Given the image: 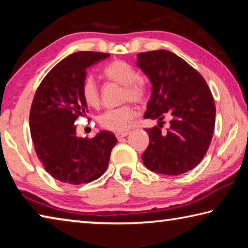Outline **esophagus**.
Masks as SVG:
<instances>
[{
  "mask_svg": "<svg viewBox=\"0 0 248 248\" xmlns=\"http://www.w3.org/2000/svg\"><path fill=\"white\" fill-rule=\"evenodd\" d=\"M128 134H129V132H117L116 133V137H117V139L120 140V139H123V138L127 137Z\"/></svg>",
  "mask_w": 248,
  "mask_h": 248,
  "instance_id": "1",
  "label": "esophagus"
}]
</instances>
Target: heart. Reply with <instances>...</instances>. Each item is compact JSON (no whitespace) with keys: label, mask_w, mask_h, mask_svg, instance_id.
Listing matches in <instances>:
<instances>
[{"label":"heart","mask_w":248,"mask_h":248,"mask_svg":"<svg viewBox=\"0 0 248 248\" xmlns=\"http://www.w3.org/2000/svg\"><path fill=\"white\" fill-rule=\"evenodd\" d=\"M103 73L109 81L124 86L121 100L133 103H142L146 98V87L140 79L138 71L123 60H116L104 69ZM82 97L87 106L97 108L100 105V95L97 84L92 77H87L82 84ZM136 110L130 105L111 109L100 116L99 124L104 129L114 132H124L131 127Z\"/></svg>","instance_id":"b5f03b06"}]
</instances>
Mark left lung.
Returning a JSON list of instances; mask_svg holds the SVG:
<instances>
[{"label":"left lung","mask_w":248,"mask_h":248,"mask_svg":"<svg viewBox=\"0 0 248 248\" xmlns=\"http://www.w3.org/2000/svg\"><path fill=\"white\" fill-rule=\"evenodd\" d=\"M137 66L152 83L144 118L156 119L146 129L150 143L142 154L146 169L180 175L199 164L207 153L216 123V106L209 86L197 71L169 50L137 54ZM171 118L161 130L162 118Z\"/></svg>","instance_id":"left-lung-1"}]
</instances>
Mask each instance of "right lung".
<instances>
[{
    "label": "right lung",
    "instance_id": "obj_1",
    "mask_svg": "<svg viewBox=\"0 0 248 248\" xmlns=\"http://www.w3.org/2000/svg\"><path fill=\"white\" fill-rule=\"evenodd\" d=\"M108 57L94 51L70 54L46 75L33 97L29 127L36 154L46 171L62 183L79 185L100 177L118 142L105 130L92 139L78 137L74 124L87 111L81 92L86 69Z\"/></svg>",
    "mask_w": 248,
    "mask_h": 248
}]
</instances>
